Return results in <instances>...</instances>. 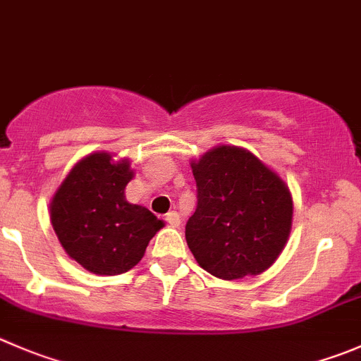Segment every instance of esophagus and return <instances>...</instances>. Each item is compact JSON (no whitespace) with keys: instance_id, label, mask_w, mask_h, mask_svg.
I'll list each match as a JSON object with an SVG mask.
<instances>
[{"instance_id":"obj_1","label":"esophagus","mask_w":361,"mask_h":361,"mask_svg":"<svg viewBox=\"0 0 361 361\" xmlns=\"http://www.w3.org/2000/svg\"><path fill=\"white\" fill-rule=\"evenodd\" d=\"M166 222L169 224L171 227H180V224H181V219H180V215H178L176 212H169L166 215Z\"/></svg>"}]
</instances>
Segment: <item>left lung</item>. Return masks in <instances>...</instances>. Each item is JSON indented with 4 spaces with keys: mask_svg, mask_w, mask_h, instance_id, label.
Returning <instances> with one entry per match:
<instances>
[{
    "mask_svg": "<svg viewBox=\"0 0 361 361\" xmlns=\"http://www.w3.org/2000/svg\"><path fill=\"white\" fill-rule=\"evenodd\" d=\"M197 206L185 238L202 269L224 281L259 275L274 264L291 231L293 199L257 157L219 146L192 164Z\"/></svg>",
    "mask_w": 361,
    "mask_h": 361,
    "instance_id": "left-lung-1",
    "label": "left lung"
}]
</instances>
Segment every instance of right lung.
I'll use <instances>...</instances> for the list:
<instances>
[{"label":"right lung","instance_id":"add662e5","mask_svg":"<svg viewBox=\"0 0 361 361\" xmlns=\"http://www.w3.org/2000/svg\"><path fill=\"white\" fill-rule=\"evenodd\" d=\"M132 176L127 160L116 164L107 153H93L70 171L52 199L59 243L92 274L120 275L134 268L164 226L148 208L127 202Z\"/></svg>","mask_w":361,"mask_h":361}]
</instances>
